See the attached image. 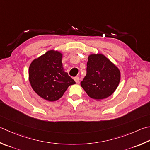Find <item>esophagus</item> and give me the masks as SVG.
Instances as JSON below:
<instances>
[{
    "instance_id": "obj_1",
    "label": "esophagus",
    "mask_w": 150,
    "mask_h": 150,
    "mask_svg": "<svg viewBox=\"0 0 150 150\" xmlns=\"http://www.w3.org/2000/svg\"><path fill=\"white\" fill-rule=\"evenodd\" d=\"M74 80H75V81L76 82V83H77V84H79V82H80V79H79V77H75L74 78Z\"/></svg>"
}]
</instances>
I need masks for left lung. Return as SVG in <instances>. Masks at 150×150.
I'll return each mask as SVG.
<instances>
[{
	"label": "left lung",
	"mask_w": 150,
	"mask_h": 150,
	"mask_svg": "<svg viewBox=\"0 0 150 150\" xmlns=\"http://www.w3.org/2000/svg\"><path fill=\"white\" fill-rule=\"evenodd\" d=\"M120 79L118 67L103 54H94L88 56L86 75L81 85L91 98L99 101L115 92Z\"/></svg>",
	"instance_id": "1"
}]
</instances>
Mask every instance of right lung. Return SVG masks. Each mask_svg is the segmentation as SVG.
Listing matches in <instances>:
<instances>
[{"label": "right lung", "mask_w": 150, "mask_h": 150, "mask_svg": "<svg viewBox=\"0 0 150 150\" xmlns=\"http://www.w3.org/2000/svg\"><path fill=\"white\" fill-rule=\"evenodd\" d=\"M62 54L57 50L47 52L35 59L29 68V80L33 91L42 98L54 102L63 96L75 81L64 71Z\"/></svg>", "instance_id": "obj_1"}]
</instances>
